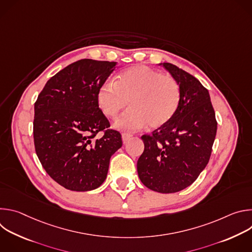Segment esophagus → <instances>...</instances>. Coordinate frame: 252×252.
I'll list each match as a JSON object with an SVG mask.
<instances>
[{"instance_id":"1","label":"esophagus","mask_w":252,"mask_h":252,"mask_svg":"<svg viewBox=\"0 0 252 252\" xmlns=\"http://www.w3.org/2000/svg\"><path fill=\"white\" fill-rule=\"evenodd\" d=\"M130 137H131V134H129V133H126V132L122 133V138H123V142L124 143H126Z\"/></svg>"}]
</instances>
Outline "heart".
Wrapping results in <instances>:
<instances>
[{"instance_id": "obj_1", "label": "heart", "mask_w": 252, "mask_h": 252, "mask_svg": "<svg viewBox=\"0 0 252 252\" xmlns=\"http://www.w3.org/2000/svg\"><path fill=\"white\" fill-rule=\"evenodd\" d=\"M101 113L110 119L129 110L115 123L118 129L136 131L147 124L158 128L167 124L181 102V87L168 75L143 64L130 66L119 74L114 82L102 83L96 93Z\"/></svg>"}]
</instances>
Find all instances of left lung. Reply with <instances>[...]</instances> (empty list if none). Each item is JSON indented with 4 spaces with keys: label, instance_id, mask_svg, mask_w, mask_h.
<instances>
[{
    "label": "left lung",
    "instance_id": "obj_1",
    "mask_svg": "<svg viewBox=\"0 0 252 252\" xmlns=\"http://www.w3.org/2000/svg\"><path fill=\"white\" fill-rule=\"evenodd\" d=\"M160 64L179 84L181 102L167 124L141 136L145 151L137 160V173L150 189L172 193L189 187L205 168L218 122L200 82L172 63Z\"/></svg>",
    "mask_w": 252,
    "mask_h": 252
}]
</instances>
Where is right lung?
Wrapping results in <instances>:
<instances>
[{
  "label": "right lung",
  "instance_id": "1",
  "mask_svg": "<svg viewBox=\"0 0 252 252\" xmlns=\"http://www.w3.org/2000/svg\"><path fill=\"white\" fill-rule=\"evenodd\" d=\"M116 62L84 59L52 77L34 102L33 142L47 173L74 191L97 189L106 178L111 157L123 146L99 110L96 93ZM102 131L100 138L96 134Z\"/></svg>",
  "mask_w": 252,
  "mask_h": 252
}]
</instances>
